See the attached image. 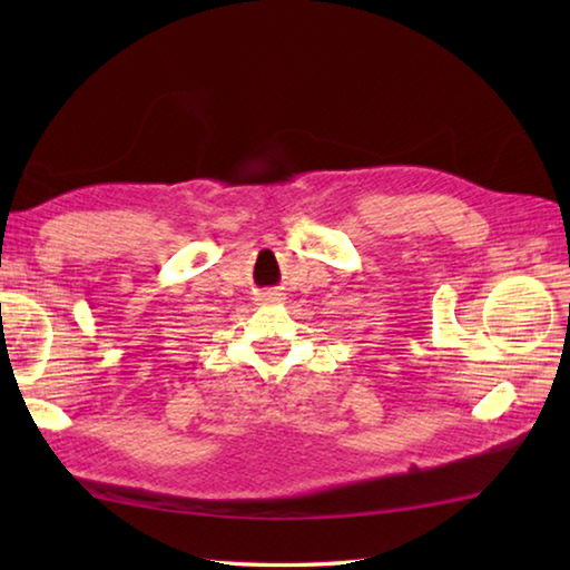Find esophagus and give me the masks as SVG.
<instances>
[{"instance_id":"1","label":"esophagus","mask_w":570,"mask_h":570,"mask_svg":"<svg viewBox=\"0 0 570 570\" xmlns=\"http://www.w3.org/2000/svg\"><path fill=\"white\" fill-rule=\"evenodd\" d=\"M278 298H282V294H276V292H264V294L259 296L262 304H276Z\"/></svg>"}]
</instances>
